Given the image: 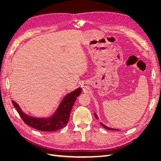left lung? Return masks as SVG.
<instances>
[{
	"instance_id": "obj_1",
	"label": "left lung",
	"mask_w": 161,
	"mask_h": 161,
	"mask_svg": "<svg viewBox=\"0 0 161 161\" xmlns=\"http://www.w3.org/2000/svg\"><path fill=\"white\" fill-rule=\"evenodd\" d=\"M94 115H95V118L97 119H98V117H97V114H95V113H94ZM100 124L103 126V128H105V129H107V130H115V131H118L119 130H118V129H115V128H109V127H107L106 125H105L103 123H101V122H100Z\"/></svg>"
}]
</instances>
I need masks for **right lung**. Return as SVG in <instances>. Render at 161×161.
I'll return each mask as SVG.
<instances>
[{"mask_svg": "<svg viewBox=\"0 0 161 161\" xmlns=\"http://www.w3.org/2000/svg\"><path fill=\"white\" fill-rule=\"evenodd\" d=\"M80 87L67 94L62 101L53 114L49 118H35L27 115L21 110L15 101L12 103L22 119L27 125L37 130L51 131L60 130L67 124L69 119L70 111L77 97L80 94Z\"/></svg>", "mask_w": 161, "mask_h": 161, "instance_id": "1", "label": "right lung"}]
</instances>
